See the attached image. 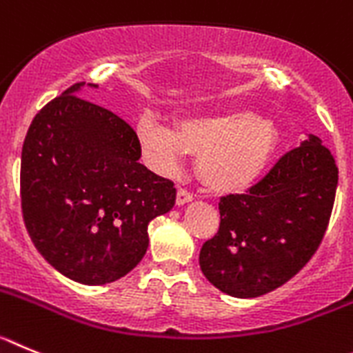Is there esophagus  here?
<instances>
[{
	"mask_svg": "<svg viewBox=\"0 0 353 353\" xmlns=\"http://www.w3.org/2000/svg\"><path fill=\"white\" fill-rule=\"evenodd\" d=\"M192 200H193V193L192 192H188V190H184V188L177 190V196H176L177 205L188 204V202H192Z\"/></svg>",
	"mask_w": 353,
	"mask_h": 353,
	"instance_id": "esophagus-1",
	"label": "esophagus"
}]
</instances>
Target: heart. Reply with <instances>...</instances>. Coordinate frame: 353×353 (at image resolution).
<instances>
[{"instance_id":"1","label":"heart","mask_w":353,"mask_h":353,"mask_svg":"<svg viewBox=\"0 0 353 353\" xmlns=\"http://www.w3.org/2000/svg\"><path fill=\"white\" fill-rule=\"evenodd\" d=\"M137 137L149 163L161 172L176 169L186 153H196V174L220 192L252 186L268 169L278 142L269 119L241 109L192 114L174 126L145 114Z\"/></svg>"}]
</instances>
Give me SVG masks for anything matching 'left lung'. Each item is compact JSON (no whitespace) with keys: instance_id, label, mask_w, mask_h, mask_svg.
Segmentation results:
<instances>
[{"instance_id":"1","label":"left lung","mask_w":353,"mask_h":353,"mask_svg":"<svg viewBox=\"0 0 353 353\" xmlns=\"http://www.w3.org/2000/svg\"><path fill=\"white\" fill-rule=\"evenodd\" d=\"M338 167L310 135L246 193L220 199V228L200 250L209 283L250 299L276 290L315 255L329 225Z\"/></svg>"}]
</instances>
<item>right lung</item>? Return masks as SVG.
Returning a JSON list of instances; mask_svg holds the SVG:
<instances>
[{"mask_svg": "<svg viewBox=\"0 0 353 353\" xmlns=\"http://www.w3.org/2000/svg\"><path fill=\"white\" fill-rule=\"evenodd\" d=\"M82 85L34 116L22 145L21 208L34 248L56 271L105 285L141 262L149 221L174 208L176 188L139 163L128 123L77 97Z\"/></svg>", "mask_w": 353, "mask_h": 353, "instance_id": "1", "label": "right lung"}]
</instances>
